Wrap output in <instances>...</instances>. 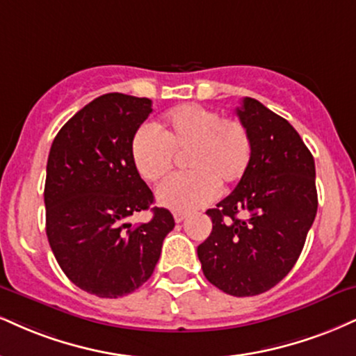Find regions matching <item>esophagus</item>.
<instances>
[{
    "label": "esophagus",
    "instance_id": "1",
    "mask_svg": "<svg viewBox=\"0 0 356 356\" xmlns=\"http://www.w3.org/2000/svg\"><path fill=\"white\" fill-rule=\"evenodd\" d=\"M187 213L186 212H174V220L177 222V224H181V222L186 219Z\"/></svg>",
    "mask_w": 356,
    "mask_h": 356
}]
</instances>
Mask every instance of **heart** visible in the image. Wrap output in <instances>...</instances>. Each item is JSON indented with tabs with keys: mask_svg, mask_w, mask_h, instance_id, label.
Returning a JSON list of instances; mask_svg holds the SVG:
<instances>
[{
	"mask_svg": "<svg viewBox=\"0 0 356 356\" xmlns=\"http://www.w3.org/2000/svg\"><path fill=\"white\" fill-rule=\"evenodd\" d=\"M137 172L147 182L161 181L172 169L175 154L187 172L170 175L157 187L167 209L189 212L209 204L217 189L237 184L252 162V139L241 121L222 118L197 104L170 109L156 127L143 126L131 143Z\"/></svg>",
	"mask_w": 356,
	"mask_h": 356,
	"instance_id": "b5f03b06",
	"label": "heart"
}]
</instances>
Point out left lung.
Here are the masks:
<instances>
[{
    "label": "left lung",
    "instance_id": "1",
    "mask_svg": "<svg viewBox=\"0 0 356 356\" xmlns=\"http://www.w3.org/2000/svg\"><path fill=\"white\" fill-rule=\"evenodd\" d=\"M237 115L252 139L250 167L232 194L207 211L212 232L197 255L212 285L252 297L292 270L318 197L314 156L292 124L252 97H243Z\"/></svg>",
    "mask_w": 356,
    "mask_h": 356
}]
</instances>
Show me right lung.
I'll use <instances>...</instances> for the list:
<instances>
[{
    "mask_svg": "<svg viewBox=\"0 0 356 356\" xmlns=\"http://www.w3.org/2000/svg\"><path fill=\"white\" fill-rule=\"evenodd\" d=\"M152 101L109 92L86 104L61 127L46 165V235L66 277L101 298L132 293L149 280L172 213L127 222L154 202L131 154L132 137Z\"/></svg>",
    "mask_w": 356,
    "mask_h": 356,
    "instance_id": "right-lung-1",
    "label": "right lung"
}]
</instances>
